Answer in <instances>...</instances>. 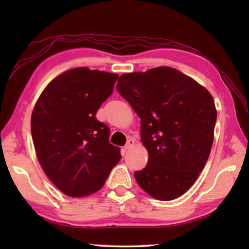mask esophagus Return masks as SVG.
I'll return each instance as SVG.
<instances>
[{"label": "esophagus", "instance_id": "34e87169", "mask_svg": "<svg viewBox=\"0 0 249 249\" xmlns=\"http://www.w3.org/2000/svg\"><path fill=\"white\" fill-rule=\"evenodd\" d=\"M134 146H135V140H134V138H129V140L127 141V142H126V145H125L124 148L126 150H128L130 148H133Z\"/></svg>", "mask_w": 249, "mask_h": 249}]
</instances>
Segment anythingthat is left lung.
<instances>
[{"mask_svg":"<svg viewBox=\"0 0 249 249\" xmlns=\"http://www.w3.org/2000/svg\"><path fill=\"white\" fill-rule=\"evenodd\" d=\"M117 82V91L141 119V141L148 151V163L135 179L155 199H177L208 161L217 116L213 96L166 66L124 73Z\"/></svg>","mask_w":249,"mask_h":249,"instance_id":"left-lung-1","label":"left lung"}]
</instances>
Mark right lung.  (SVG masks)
<instances>
[{
    "label": "right lung",
    "mask_w": 249,
    "mask_h": 249,
    "mask_svg": "<svg viewBox=\"0 0 249 249\" xmlns=\"http://www.w3.org/2000/svg\"><path fill=\"white\" fill-rule=\"evenodd\" d=\"M119 74L79 67L50 81L34 107L31 129L37 159L66 196L93 195L122 158L109 129L95 119Z\"/></svg>",
    "instance_id": "right-lung-1"
}]
</instances>
